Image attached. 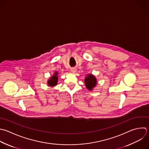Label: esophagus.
Wrapping results in <instances>:
<instances>
[{
	"mask_svg": "<svg viewBox=\"0 0 149 149\" xmlns=\"http://www.w3.org/2000/svg\"><path fill=\"white\" fill-rule=\"evenodd\" d=\"M71 72L73 73H74L76 72V69L75 68H73L71 69Z\"/></svg>",
	"mask_w": 149,
	"mask_h": 149,
	"instance_id": "esophagus-1",
	"label": "esophagus"
}]
</instances>
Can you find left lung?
Returning <instances> with one entry per match:
<instances>
[{
    "label": "left lung",
    "instance_id": "obj_1",
    "mask_svg": "<svg viewBox=\"0 0 149 149\" xmlns=\"http://www.w3.org/2000/svg\"><path fill=\"white\" fill-rule=\"evenodd\" d=\"M84 83L86 88L88 90H92L97 84V79L94 75L89 74L85 78Z\"/></svg>",
    "mask_w": 149,
    "mask_h": 149
}]
</instances>
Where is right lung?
<instances>
[{
	"label": "right lung",
	"mask_w": 149,
	"mask_h": 149,
	"mask_svg": "<svg viewBox=\"0 0 149 149\" xmlns=\"http://www.w3.org/2000/svg\"><path fill=\"white\" fill-rule=\"evenodd\" d=\"M58 72H55L54 75L48 80V84L49 86L54 87L57 84L58 78Z\"/></svg>",
	"instance_id": "obj_1"
}]
</instances>
